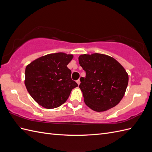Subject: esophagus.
Wrapping results in <instances>:
<instances>
[{"mask_svg": "<svg viewBox=\"0 0 152 152\" xmlns=\"http://www.w3.org/2000/svg\"><path fill=\"white\" fill-rule=\"evenodd\" d=\"M76 82H77V84H78V85H79V84H80V80H79H79H77Z\"/></svg>", "mask_w": 152, "mask_h": 152, "instance_id": "esophagus-1", "label": "esophagus"}]
</instances>
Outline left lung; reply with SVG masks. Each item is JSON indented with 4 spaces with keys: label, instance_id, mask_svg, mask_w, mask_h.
Instances as JSON below:
<instances>
[{
    "label": "left lung",
    "instance_id": "left-lung-1",
    "mask_svg": "<svg viewBox=\"0 0 152 152\" xmlns=\"http://www.w3.org/2000/svg\"><path fill=\"white\" fill-rule=\"evenodd\" d=\"M80 65L86 71L79 87L86 104L94 111H107L119 103L128 84L129 76L116 59L108 55L82 54Z\"/></svg>",
    "mask_w": 152,
    "mask_h": 152
}]
</instances>
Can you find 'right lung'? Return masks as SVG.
<instances>
[{"label": "right lung", "mask_w": 152, "mask_h": 152, "mask_svg": "<svg viewBox=\"0 0 152 152\" xmlns=\"http://www.w3.org/2000/svg\"><path fill=\"white\" fill-rule=\"evenodd\" d=\"M72 54L58 53L36 59L25 69V84L29 94L42 107L52 109L65 103L78 84L71 79L67 65Z\"/></svg>", "instance_id": "add662e5"}]
</instances>
